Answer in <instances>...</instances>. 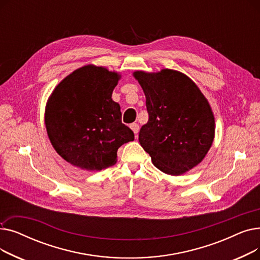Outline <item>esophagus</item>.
I'll list each match as a JSON object with an SVG mask.
<instances>
[{
    "instance_id": "1",
    "label": "esophagus",
    "mask_w": 260,
    "mask_h": 260,
    "mask_svg": "<svg viewBox=\"0 0 260 260\" xmlns=\"http://www.w3.org/2000/svg\"><path fill=\"white\" fill-rule=\"evenodd\" d=\"M129 127L132 128V131L136 135V137H137V134L139 133V124H137V123H133V124L129 125Z\"/></svg>"
}]
</instances>
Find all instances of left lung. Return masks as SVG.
I'll return each instance as SVG.
<instances>
[{"instance_id":"8db88e82","label":"left lung","mask_w":260,"mask_h":260,"mask_svg":"<svg viewBox=\"0 0 260 260\" xmlns=\"http://www.w3.org/2000/svg\"><path fill=\"white\" fill-rule=\"evenodd\" d=\"M148 121L139 133V142L161 172L178 176L203 160L215 136L212 108L199 87L186 75L162 70L137 71Z\"/></svg>"}]
</instances>
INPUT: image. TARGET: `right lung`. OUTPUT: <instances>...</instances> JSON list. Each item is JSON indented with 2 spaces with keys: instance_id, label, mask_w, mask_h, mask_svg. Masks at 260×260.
Segmentation results:
<instances>
[{
  "instance_id": "obj_1",
  "label": "right lung",
  "mask_w": 260,
  "mask_h": 260,
  "mask_svg": "<svg viewBox=\"0 0 260 260\" xmlns=\"http://www.w3.org/2000/svg\"><path fill=\"white\" fill-rule=\"evenodd\" d=\"M121 76L92 64L64 78L45 108V126L56 152L71 165L101 171L117 162L118 148L134 140L112 99Z\"/></svg>"
}]
</instances>
